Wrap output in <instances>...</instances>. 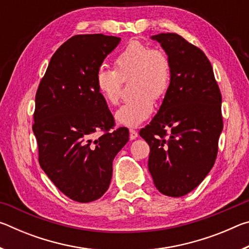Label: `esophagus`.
I'll return each instance as SVG.
<instances>
[{
  "instance_id": "34e87169",
  "label": "esophagus",
  "mask_w": 249,
  "mask_h": 249,
  "mask_svg": "<svg viewBox=\"0 0 249 249\" xmlns=\"http://www.w3.org/2000/svg\"><path fill=\"white\" fill-rule=\"evenodd\" d=\"M138 137V133L135 129H129V140L134 141Z\"/></svg>"
}]
</instances>
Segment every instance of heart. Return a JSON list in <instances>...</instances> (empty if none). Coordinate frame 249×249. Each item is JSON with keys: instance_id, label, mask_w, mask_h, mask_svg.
I'll use <instances>...</instances> for the list:
<instances>
[{"instance_id": "b5f03b06", "label": "heart", "mask_w": 249, "mask_h": 249, "mask_svg": "<svg viewBox=\"0 0 249 249\" xmlns=\"http://www.w3.org/2000/svg\"><path fill=\"white\" fill-rule=\"evenodd\" d=\"M134 77L132 99L115 113L122 126L136 127L154 112V99H161L169 89L171 64L166 53L142 41L132 40L115 58V70L100 67L95 74L96 88L107 102L115 105L122 94V78Z\"/></svg>"}]
</instances>
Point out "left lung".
<instances>
[{
    "mask_svg": "<svg viewBox=\"0 0 249 249\" xmlns=\"http://www.w3.org/2000/svg\"><path fill=\"white\" fill-rule=\"evenodd\" d=\"M171 64L169 89L140 135L148 142V170L158 191L179 197L212 169L223 129L222 96L208 57L177 34H158Z\"/></svg>",
    "mask_w": 249,
    "mask_h": 249,
    "instance_id": "obj_1",
    "label": "left lung"
}]
</instances>
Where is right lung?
Here are the masks:
<instances>
[{
    "label": "right lung",
    "instance_id": "1",
    "mask_svg": "<svg viewBox=\"0 0 249 249\" xmlns=\"http://www.w3.org/2000/svg\"><path fill=\"white\" fill-rule=\"evenodd\" d=\"M121 38L77 35L50 59L35 98L33 132L39 165L71 200L88 203L109 187L113 160L128 142V129L109 132L114 119L95 84L96 71ZM105 133L95 139V133Z\"/></svg>",
    "mask_w": 249,
    "mask_h": 249
}]
</instances>
